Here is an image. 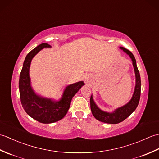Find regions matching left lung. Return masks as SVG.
I'll use <instances>...</instances> for the list:
<instances>
[{"label": "left lung", "mask_w": 159, "mask_h": 159, "mask_svg": "<svg viewBox=\"0 0 159 159\" xmlns=\"http://www.w3.org/2000/svg\"><path fill=\"white\" fill-rule=\"evenodd\" d=\"M121 50L127 54L130 57L132 61H133V66L134 67V74H135V87H134V92L132 96L131 99L126 104L118 107L115 109L113 112H107L97 106L95 101L93 100V95L90 98V106L91 111L94 117L100 121L104 123L116 124L123 121L125 119L130 116L132 113L136 109L139 102L140 95H141V78L139 72L138 70L135 58L130 50L126 49L124 47H120Z\"/></svg>", "instance_id": "obj_1"}]
</instances>
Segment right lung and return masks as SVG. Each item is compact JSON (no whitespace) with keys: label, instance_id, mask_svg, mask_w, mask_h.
<instances>
[{"label":"right lung","instance_id":"1","mask_svg":"<svg viewBox=\"0 0 159 159\" xmlns=\"http://www.w3.org/2000/svg\"><path fill=\"white\" fill-rule=\"evenodd\" d=\"M45 48H51V46L46 43H41L26 55L20 74L19 90L20 100L26 113L40 123L50 124L65 117L69 110L72 98L85 85V83L79 81L66 86L59 100L43 97L35 93L31 86L29 75L30 66L33 57Z\"/></svg>","mask_w":159,"mask_h":159}]
</instances>
